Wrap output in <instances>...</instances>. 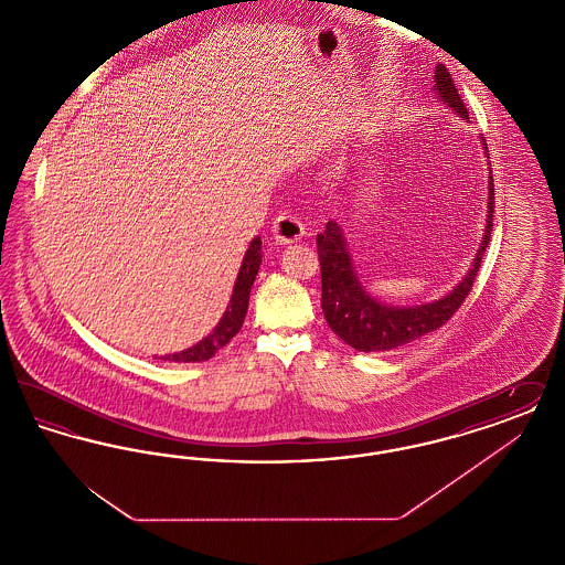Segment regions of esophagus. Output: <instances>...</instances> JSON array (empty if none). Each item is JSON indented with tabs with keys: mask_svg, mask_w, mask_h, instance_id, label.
<instances>
[{
	"mask_svg": "<svg viewBox=\"0 0 565 565\" xmlns=\"http://www.w3.org/2000/svg\"><path fill=\"white\" fill-rule=\"evenodd\" d=\"M305 233H307L305 224L295 215H277L275 222H273V237H275V242L281 243V245L300 242L305 237Z\"/></svg>",
	"mask_w": 565,
	"mask_h": 565,
	"instance_id": "1",
	"label": "esophagus"
}]
</instances>
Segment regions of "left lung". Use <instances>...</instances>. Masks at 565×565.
Returning a JSON list of instances; mask_svg holds the SVG:
<instances>
[{
	"label": "left lung",
	"mask_w": 565,
	"mask_h": 565,
	"mask_svg": "<svg viewBox=\"0 0 565 565\" xmlns=\"http://www.w3.org/2000/svg\"><path fill=\"white\" fill-rule=\"evenodd\" d=\"M434 93L449 109H454L459 118L468 120V111L459 99L456 84L451 74L443 63L434 70ZM484 157L487 143L481 137ZM489 159V157H487ZM487 180V220L481 245L472 258L468 273L461 277L451 292H447L431 302L424 305H387L366 292L362 286L350 245L345 239L343 226L337 220L326 222V231L318 235V254L322 267V309L323 318L332 332L343 339L350 348L358 351H390L398 350L406 343H413L426 334L449 322L457 307L470 292L475 277L483 260L484 247L491 239L493 226V178L491 167Z\"/></svg>",
	"instance_id": "8db88e82"
}]
</instances>
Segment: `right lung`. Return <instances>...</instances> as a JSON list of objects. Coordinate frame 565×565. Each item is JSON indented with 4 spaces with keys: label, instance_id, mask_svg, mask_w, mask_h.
Segmentation results:
<instances>
[{
    "label": "right lung",
    "instance_id": "obj_1",
    "mask_svg": "<svg viewBox=\"0 0 565 565\" xmlns=\"http://www.w3.org/2000/svg\"><path fill=\"white\" fill-rule=\"evenodd\" d=\"M263 263V242L260 237H254L249 247L245 249L243 256L242 269L237 273V281L233 286V295L228 300V307L224 311V316L220 318V322L215 323L214 330L201 339L196 345H192L189 350L175 351V353H167L162 355V360L169 362H205L214 355L215 351L222 350L239 330H242L245 313H247V305H249V292L254 286V279L258 275Z\"/></svg>",
    "mask_w": 565,
    "mask_h": 565
}]
</instances>
